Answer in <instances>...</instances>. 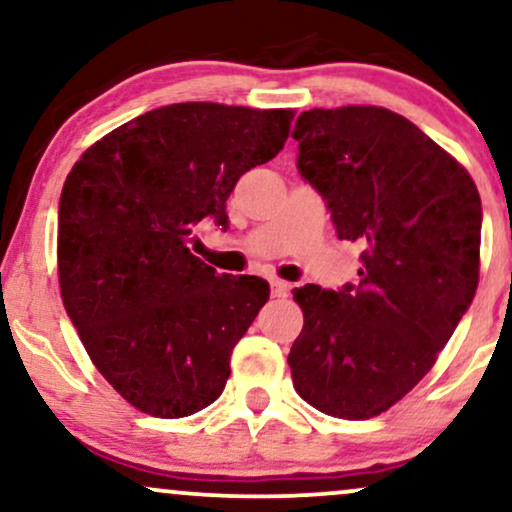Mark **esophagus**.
<instances>
[{
    "instance_id": "1",
    "label": "esophagus",
    "mask_w": 512,
    "mask_h": 512,
    "mask_svg": "<svg viewBox=\"0 0 512 512\" xmlns=\"http://www.w3.org/2000/svg\"><path fill=\"white\" fill-rule=\"evenodd\" d=\"M269 286H271V295H274V297H286L290 293V283L278 281V278H274Z\"/></svg>"
}]
</instances>
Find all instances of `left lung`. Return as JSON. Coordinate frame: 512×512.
I'll use <instances>...</instances> for the list:
<instances>
[{
	"label": "left lung",
	"instance_id": "8db88e82",
	"mask_svg": "<svg viewBox=\"0 0 512 512\" xmlns=\"http://www.w3.org/2000/svg\"><path fill=\"white\" fill-rule=\"evenodd\" d=\"M297 170L326 200L340 241H359V283L295 288L304 326L288 354L314 409L380 416L435 366L480 281L482 203L468 170L378 106L304 111Z\"/></svg>",
	"mask_w": 512,
	"mask_h": 512
}]
</instances>
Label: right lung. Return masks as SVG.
<instances>
[{
	"label": "right lung",
	"instance_id": "obj_1",
	"mask_svg": "<svg viewBox=\"0 0 512 512\" xmlns=\"http://www.w3.org/2000/svg\"><path fill=\"white\" fill-rule=\"evenodd\" d=\"M293 111L172 103L82 153L58 203V283L89 359L134 409L184 418L210 406L231 352L269 300L257 276L217 274L189 248L226 231V198L286 144Z\"/></svg>",
	"mask_w": 512,
	"mask_h": 512
}]
</instances>
